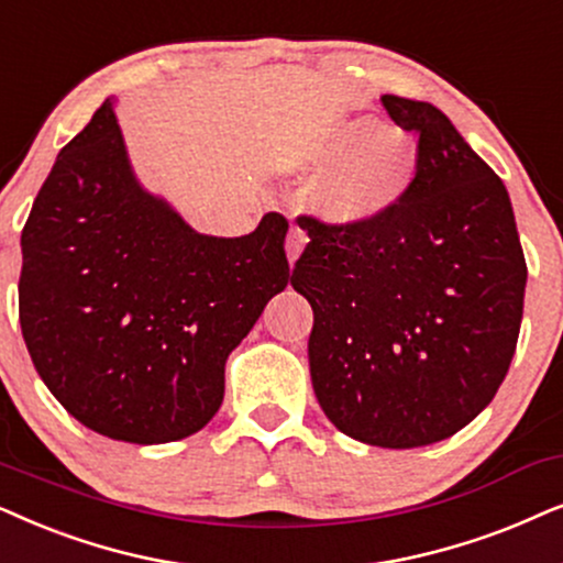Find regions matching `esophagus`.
I'll use <instances>...</instances> for the list:
<instances>
[{
	"label": "esophagus",
	"mask_w": 563,
	"mask_h": 563,
	"mask_svg": "<svg viewBox=\"0 0 563 563\" xmlns=\"http://www.w3.org/2000/svg\"><path fill=\"white\" fill-rule=\"evenodd\" d=\"M306 242H309V236H306V231H303V229L294 227V229L288 231V239H286V254H288L290 267H294V265H296V260L301 257V252H303Z\"/></svg>",
	"instance_id": "obj_1"
}]
</instances>
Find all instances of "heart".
Segmentation results:
<instances>
[{
  "instance_id": "heart-1",
  "label": "heart",
  "mask_w": 563,
  "mask_h": 563,
  "mask_svg": "<svg viewBox=\"0 0 563 563\" xmlns=\"http://www.w3.org/2000/svg\"><path fill=\"white\" fill-rule=\"evenodd\" d=\"M298 169H327L311 190V203L332 227H371L407 198L419 169L411 133L378 118L342 120L294 154Z\"/></svg>"
}]
</instances>
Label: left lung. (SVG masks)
<instances>
[{
    "label": "left lung",
    "instance_id": "1",
    "mask_svg": "<svg viewBox=\"0 0 563 563\" xmlns=\"http://www.w3.org/2000/svg\"><path fill=\"white\" fill-rule=\"evenodd\" d=\"M419 133L407 198L371 227L298 219L290 286L313 309V394L365 445L419 448L489 407L512 363L528 267L507 187L430 102L380 97Z\"/></svg>",
    "mask_w": 563,
    "mask_h": 563
}]
</instances>
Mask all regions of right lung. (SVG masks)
<instances>
[{
  "label": "right lung",
  "mask_w": 563,
  "mask_h": 563,
  "mask_svg": "<svg viewBox=\"0 0 563 563\" xmlns=\"http://www.w3.org/2000/svg\"><path fill=\"white\" fill-rule=\"evenodd\" d=\"M288 221L195 231L131 167L115 97L58 152L22 229L20 327L62 407L110 440L203 430L227 360L290 280Z\"/></svg>",
  "instance_id": "1"
}]
</instances>
